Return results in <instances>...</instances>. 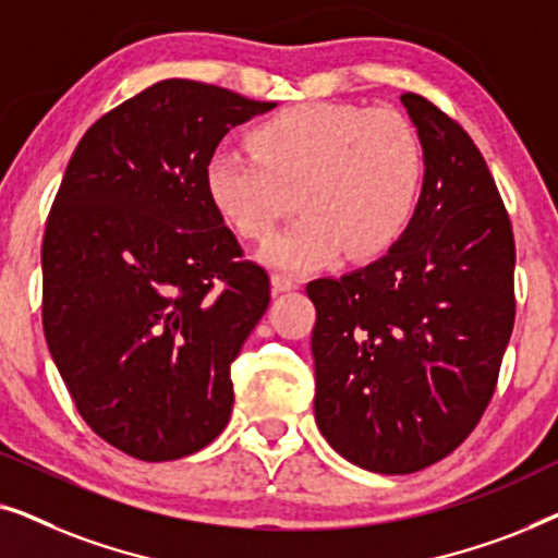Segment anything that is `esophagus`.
<instances>
[{
	"label": "esophagus",
	"instance_id": "1",
	"mask_svg": "<svg viewBox=\"0 0 558 558\" xmlns=\"http://www.w3.org/2000/svg\"><path fill=\"white\" fill-rule=\"evenodd\" d=\"M271 287H274V292H292V289L300 287V279L289 277V274H274Z\"/></svg>",
	"mask_w": 558,
	"mask_h": 558
}]
</instances>
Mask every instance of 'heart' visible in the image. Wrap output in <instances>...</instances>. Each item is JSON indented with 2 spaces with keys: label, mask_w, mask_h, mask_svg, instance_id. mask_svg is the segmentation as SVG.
<instances>
[{
  "label": "heart",
  "mask_w": 558,
  "mask_h": 558,
  "mask_svg": "<svg viewBox=\"0 0 558 558\" xmlns=\"http://www.w3.org/2000/svg\"><path fill=\"white\" fill-rule=\"evenodd\" d=\"M248 149L218 147L205 190L243 239H266L296 208L304 216L262 248L281 269H315L348 251L386 254L407 233L424 182V147L399 111L312 101L281 109L248 132Z\"/></svg>",
  "instance_id": "1"
}]
</instances>
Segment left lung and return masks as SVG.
Returning <instances> with one entry per match:
<instances>
[{"label": "left lung", "mask_w": 558, "mask_h": 558, "mask_svg": "<svg viewBox=\"0 0 558 558\" xmlns=\"http://www.w3.org/2000/svg\"><path fill=\"white\" fill-rule=\"evenodd\" d=\"M424 187L386 256L307 284L315 418L357 468L409 475L445 460L490 403L515 323V239L485 157L452 117L403 94Z\"/></svg>", "instance_id": "left-lung-1"}]
</instances>
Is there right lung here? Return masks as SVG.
Returning <instances> with one entry per match:
<instances>
[{"mask_svg": "<svg viewBox=\"0 0 558 558\" xmlns=\"http://www.w3.org/2000/svg\"><path fill=\"white\" fill-rule=\"evenodd\" d=\"M274 101L170 78L83 134L43 239V330L90 429L144 462L210 445L231 365L271 300L269 274L205 190L228 129Z\"/></svg>", "mask_w": 558, "mask_h": 558, "instance_id": "right-lung-1", "label": "right lung"}]
</instances>
